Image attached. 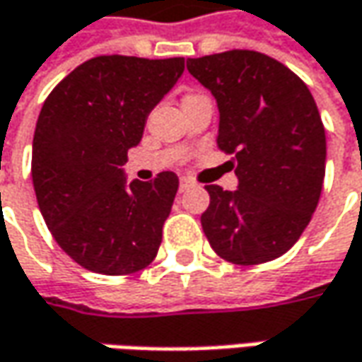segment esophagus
<instances>
[{
  "instance_id": "obj_1",
  "label": "esophagus",
  "mask_w": 362,
  "mask_h": 362,
  "mask_svg": "<svg viewBox=\"0 0 362 362\" xmlns=\"http://www.w3.org/2000/svg\"><path fill=\"white\" fill-rule=\"evenodd\" d=\"M194 186V180L190 178H180V192H186L188 188H192Z\"/></svg>"
}]
</instances>
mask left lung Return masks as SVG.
Returning a JSON list of instances; mask_svg holds the SVG:
<instances>
[{
  "mask_svg": "<svg viewBox=\"0 0 362 362\" xmlns=\"http://www.w3.org/2000/svg\"><path fill=\"white\" fill-rule=\"evenodd\" d=\"M186 66L216 98V144L234 154L238 176L234 192L206 186L202 230L232 264L274 260L300 238L322 190L327 136L315 98L284 64L252 49L188 57Z\"/></svg>",
  "mask_w": 362,
  "mask_h": 362,
  "instance_id": "1",
  "label": "left lung"
}]
</instances>
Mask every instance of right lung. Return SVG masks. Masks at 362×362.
I'll list each match as a JSON object with an SVG mask.
<instances>
[{
  "instance_id": "1",
  "label": "right lung",
  "mask_w": 362,
  "mask_h": 362,
  "mask_svg": "<svg viewBox=\"0 0 362 362\" xmlns=\"http://www.w3.org/2000/svg\"><path fill=\"white\" fill-rule=\"evenodd\" d=\"M182 71L184 57L98 56L45 98L33 134V190L52 236L80 267L119 276L156 258L178 176L160 172L128 186L122 166Z\"/></svg>"
}]
</instances>
